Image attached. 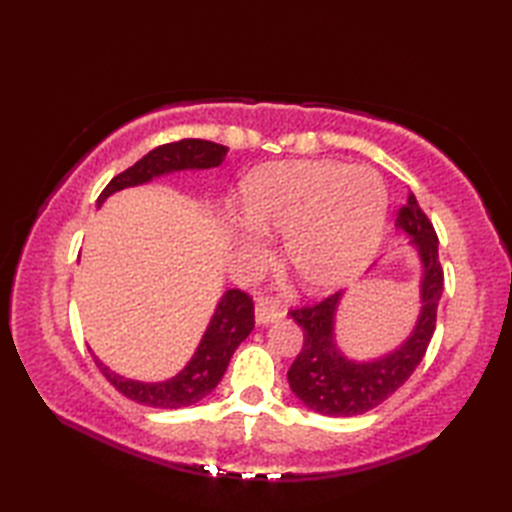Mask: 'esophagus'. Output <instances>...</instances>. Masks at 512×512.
<instances>
[{"mask_svg":"<svg viewBox=\"0 0 512 512\" xmlns=\"http://www.w3.org/2000/svg\"><path fill=\"white\" fill-rule=\"evenodd\" d=\"M281 314H284V308H281L279 301L270 299V297H262V299L257 301V306H255V319H257L259 325H266V323H270V321H275V319L281 317Z\"/></svg>","mask_w":512,"mask_h":512,"instance_id":"esophagus-1","label":"esophagus"}]
</instances>
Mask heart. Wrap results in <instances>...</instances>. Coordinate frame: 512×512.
Returning <instances> with one entry per match:
<instances>
[{
	"mask_svg": "<svg viewBox=\"0 0 512 512\" xmlns=\"http://www.w3.org/2000/svg\"><path fill=\"white\" fill-rule=\"evenodd\" d=\"M385 189L367 169L341 162H281L255 173L244 187L250 224L239 237L253 253L262 231H288L286 257L312 290H330L372 257L385 222Z\"/></svg>",
	"mask_w": 512,
	"mask_h": 512,
	"instance_id": "obj_1",
	"label": "heart"
}]
</instances>
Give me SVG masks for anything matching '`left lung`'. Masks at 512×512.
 Here are the masks:
<instances>
[{"mask_svg":"<svg viewBox=\"0 0 512 512\" xmlns=\"http://www.w3.org/2000/svg\"><path fill=\"white\" fill-rule=\"evenodd\" d=\"M396 226L411 235L420 250L422 312L416 330L394 354L374 363H354L341 356L332 341L334 312L341 292L308 303V306L290 308V317L301 325L303 345L295 363L288 369V383L299 400L323 416H358V413L378 407L398 387L407 383L413 369L427 354L444 290L438 235L413 193H407L405 204L398 209Z\"/></svg>","mask_w":512,"mask_h":512,"instance_id":"left-lung-1","label":"left lung"}]
</instances>
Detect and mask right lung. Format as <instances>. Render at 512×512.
I'll return each mask as SVG.
<instances>
[{"label":"right lung","mask_w":512,"mask_h":512,"mask_svg":"<svg viewBox=\"0 0 512 512\" xmlns=\"http://www.w3.org/2000/svg\"><path fill=\"white\" fill-rule=\"evenodd\" d=\"M228 154V147L211 143L200 138H182L173 143L160 145L149 151L145 158L134 162L132 167L118 173L110 184L101 191L99 204L105 202L107 195L121 191L134 184H143L160 173L178 171V169H209L217 167ZM255 328V301L248 292L233 288L226 290L217 306L209 328L204 332V339L193 354L189 365L178 376H173L165 383H138L127 380L110 372L99 358H94L103 376L121 391L129 400H136L140 405L154 409H180L189 407L193 402L204 398L209 391L220 383L228 361H231L237 345L242 343L250 330Z\"/></svg>","instance_id":"obj_1"}]
</instances>
